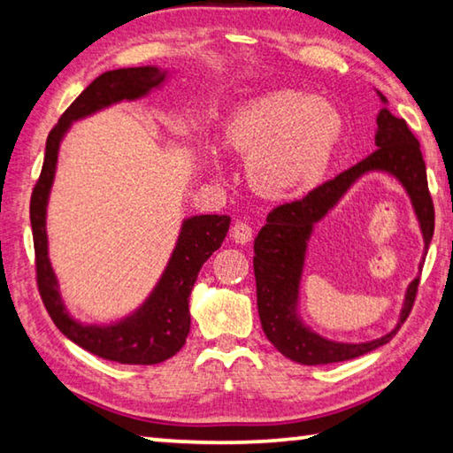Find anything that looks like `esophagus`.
<instances>
[{"label":"esophagus","instance_id":"34e87169","mask_svg":"<svg viewBox=\"0 0 453 453\" xmlns=\"http://www.w3.org/2000/svg\"><path fill=\"white\" fill-rule=\"evenodd\" d=\"M251 237H254V229H251V226L245 224V221H235L234 227H232V240L235 243H250Z\"/></svg>","mask_w":453,"mask_h":453}]
</instances>
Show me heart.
<instances>
[{
	"label": "heart",
	"instance_id": "b5f03b06",
	"mask_svg": "<svg viewBox=\"0 0 453 453\" xmlns=\"http://www.w3.org/2000/svg\"><path fill=\"white\" fill-rule=\"evenodd\" d=\"M342 135L343 118L332 104L291 89L250 99L224 126L227 148L248 159L251 188L272 199L318 186Z\"/></svg>",
	"mask_w": 453,
	"mask_h": 453
}]
</instances>
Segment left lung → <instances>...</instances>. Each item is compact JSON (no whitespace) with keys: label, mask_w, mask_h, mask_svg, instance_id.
Returning <instances> with one entry per match:
<instances>
[{"label":"left lung","mask_w":453,"mask_h":453,"mask_svg":"<svg viewBox=\"0 0 453 453\" xmlns=\"http://www.w3.org/2000/svg\"><path fill=\"white\" fill-rule=\"evenodd\" d=\"M381 97L386 104L388 99ZM375 150L362 162L351 165L349 170L313 188L308 196L281 203L267 213L265 226L259 229L254 242V273L257 288V311L262 319L264 334L273 343V348L297 364L319 365L346 362L373 351L388 343L397 334V329L408 319L418 296L419 278L413 280L405 294L400 324L394 332L380 340L367 343H337L319 337L302 326L296 316L297 289H300L302 267L305 257V245L311 235L313 224L340 202L351 183L364 173L381 170L395 175L408 191L424 234L426 250L434 235V202L427 189L426 162L419 151V142L411 129L389 113L386 107L378 113V134H375Z\"/></svg>","instance_id":"8db88e82"}]
</instances>
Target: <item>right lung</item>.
Listing matches in <instances>:
<instances>
[{
  "label": "right lung",
  "instance_id": "right-lung-1",
  "mask_svg": "<svg viewBox=\"0 0 453 453\" xmlns=\"http://www.w3.org/2000/svg\"><path fill=\"white\" fill-rule=\"evenodd\" d=\"M165 80V72L157 67H124L105 72L75 97L64 116L51 127L45 143L42 173L37 178L29 219H32L35 250V281L42 302L53 324L65 337L89 354L107 362L129 365H153L178 354L189 334V294L205 259L219 250L229 229V216H194L183 221L178 245L165 272L134 316L116 326H81L67 316L58 294V281L48 259L45 237V205L56 173L59 142L72 121L86 118L102 107L118 102H135Z\"/></svg>",
  "mask_w": 453,
  "mask_h": 453
}]
</instances>
